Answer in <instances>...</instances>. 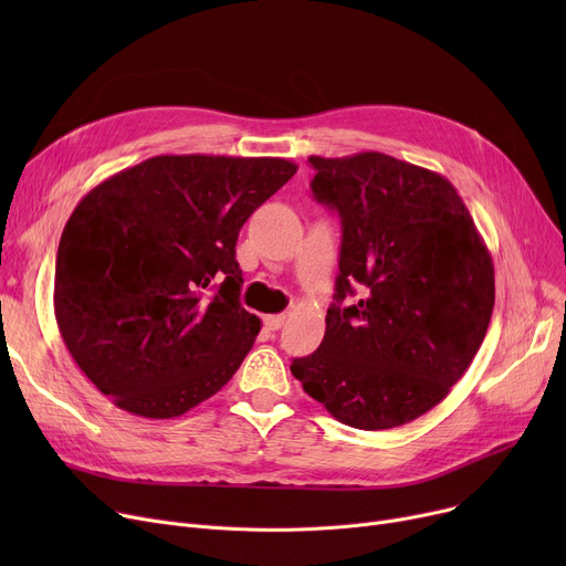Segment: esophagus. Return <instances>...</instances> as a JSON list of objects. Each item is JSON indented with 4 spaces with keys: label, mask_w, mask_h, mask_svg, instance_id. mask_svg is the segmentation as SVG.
Masks as SVG:
<instances>
[{
    "label": "esophagus",
    "mask_w": 566,
    "mask_h": 566,
    "mask_svg": "<svg viewBox=\"0 0 566 566\" xmlns=\"http://www.w3.org/2000/svg\"><path fill=\"white\" fill-rule=\"evenodd\" d=\"M284 321H286V316L284 314H271V316H263V325L268 331H280L282 325H284Z\"/></svg>",
    "instance_id": "34e87169"
}]
</instances>
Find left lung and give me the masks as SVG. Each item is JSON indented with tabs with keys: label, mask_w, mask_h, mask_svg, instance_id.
Returning <instances> with one entry per match:
<instances>
[{
	"label": "left lung",
	"mask_w": 566,
	"mask_h": 566,
	"mask_svg": "<svg viewBox=\"0 0 566 566\" xmlns=\"http://www.w3.org/2000/svg\"><path fill=\"white\" fill-rule=\"evenodd\" d=\"M310 165L316 201L342 218L337 303L321 346L291 374L342 424H408L478 355L495 303L493 259L444 176L378 151ZM355 281L361 301L342 306Z\"/></svg>",
	"instance_id": "1"
}]
</instances>
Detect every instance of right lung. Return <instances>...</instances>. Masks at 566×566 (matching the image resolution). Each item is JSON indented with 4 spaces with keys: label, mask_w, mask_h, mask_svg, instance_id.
I'll return each instance as SVG.
<instances>
[{
    "label": "right lung",
    "mask_w": 566,
    "mask_h": 566,
    "mask_svg": "<svg viewBox=\"0 0 566 566\" xmlns=\"http://www.w3.org/2000/svg\"><path fill=\"white\" fill-rule=\"evenodd\" d=\"M295 171L284 158L156 156L82 197L56 250L54 316L114 406L178 418L241 367L261 321L238 301V231Z\"/></svg>",
    "instance_id": "1"
}]
</instances>
